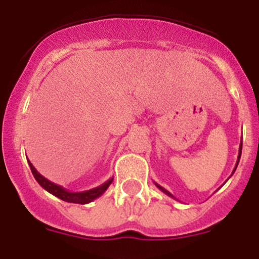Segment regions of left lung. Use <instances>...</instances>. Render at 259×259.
I'll list each match as a JSON object with an SVG mask.
<instances>
[{"mask_svg": "<svg viewBox=\"0 0 259 259\" xmlns=\"http://www.w3.org/2000/svg\"><path fill=\"white\" fill-rule=\"evenodd\" d=\"M241 151H242V141H241V143H240V150H238V158H237L236 167H234V170H233V172H232V174H234V171H236L237 166H238V162H240V158H241ZM230 177H232V175H230ZM155 186L158 187V188H159V190L162 191V192H164V193H166L167 196H170V197H172V199H175V197H174V195H171V193L168 192V191H167V190H164V188H163L162 186H159V184H158V183H155Z\"/></svg>", "mask_w": 259, "mask_h": 259, "instance_id": "8db88e82", "label": "left lung"}]
</instances>
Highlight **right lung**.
Returning <instances> with one entry per match:
<instances>
[{
    "label": "right lung",
    "mask_w": 259,
    "mask_h": 259,
    "mask_svg": "<svg viewBox=\"0 0 259 259\" xmlns=\"http://www.w3.org/2000/svg\"><path fill=\"white\" fill-rule=\"evenodd\" d=\"M27 162H29V166H30V168H31L32 175H34V178H35L36 182L40 184V187H42V188H45V190L47 191V192L51 193V195H54V196H56V197H59L60 200H63V201H67V203H75V204L91 203V201H93V200H96L97 197L101 196V195H103V193L108 190V187H109L113 182V178H110L109 180H106L105 183H103L101 186L96 187V188H92V190L81 191V192H71V191L66 190V188H63V187L59 186V184L52 183V182H50L49 179H46L43 175H40V174L36 171V168L32 166V163L30 162V160H27Z\"/></svg>",
    "instance_id": "obj_1"
}]
</instances>
